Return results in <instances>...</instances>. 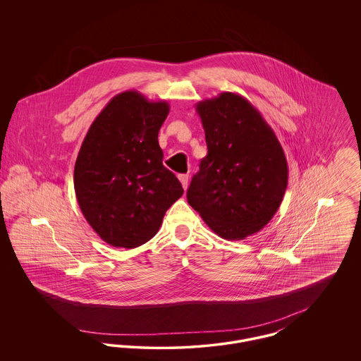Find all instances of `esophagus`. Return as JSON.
Here are the masks:
<instances>
[{
    "label": "esophagus",
    "instance_id": "34e87169",
    "mask_svg": "<svg viewBox=\"0 0 361 361\" xmlns=\"http://www.w3.org/2000/svg\"><path fill=\"white\" fill-rule=\"evenodd\" d=\"M178 180L183 184V188L187 189L188 187V174H178Z\"/></svg>",
    "mask_w": 361,
    "mask_h": 361
}]
</instances>
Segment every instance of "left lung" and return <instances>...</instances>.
Segmentation results:
<instances>
[{
    "label": "left lung",
    "mask_w": 361,
    "mask_h": 361,
    "mask_svg": "<svg viewBox=\"0 0 361 361\" xmlns=\"http://www.w3.org/2000/svg\"><path fill=\"white\" fill-rule=\"evenodd\" d=\"M208 153L187 199L224 240H245L274 218L284 197L288 166L274 130L237 93L196 104Z\"/></svg>",
    "instance_id": "8db88e82"
}]
</instances>
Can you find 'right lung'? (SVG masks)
I'll return each mask as SVG.
<instances>
[{
	"label": "right lung",
	"mask_w": 361,
	"mask_h": 361,
	"mask_svg": "<svg viewBox=\"0 0 361 361\" xmlns=\"http://www.w3.org/2000/svg\"><path fill=\"white\" fill-rule=\"evenodd\" d=\"M168 114L166 102L123 92L104 106L81 145L75 196L87 224L111 246L133 249L152 240L184 193L162 165L158 131Z\"/></svg>",
	"instance_id": "right-lung-1"
}]
</instances>
